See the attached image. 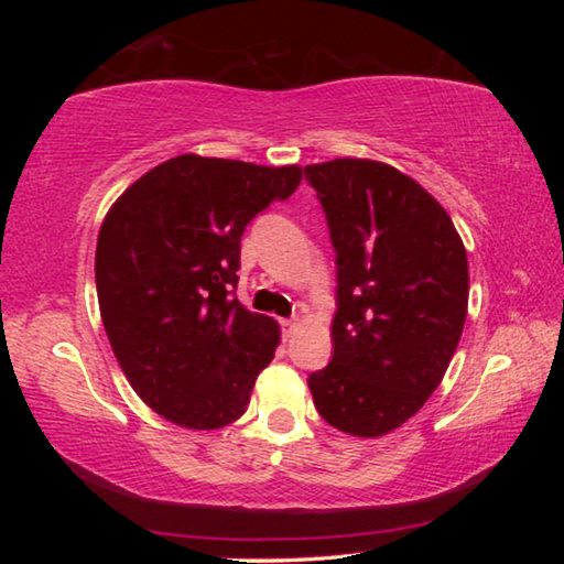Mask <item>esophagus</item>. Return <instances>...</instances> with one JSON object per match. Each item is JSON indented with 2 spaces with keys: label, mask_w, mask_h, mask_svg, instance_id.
Returning a JSON list of instances; mask_svg holds the SVG:
<instances>
[{
  "label": "esophagus",
  "mask_w": 564,
  "mask_h": 564,
  "mask_svg": "<svg viewBox=\"0 0 564 564\" xmlns=\"http://www.w3.org/2000/svg\"><path fill=\"white\" fill-rule=\"evenodd\" d=\"M295 328L293 321H281V330H283V338H291V333Z\"/></svg>",
  "instance_id": "34e87169"
}]
</instances>
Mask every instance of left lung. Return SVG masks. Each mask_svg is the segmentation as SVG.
Here are the masks:
<instances>
[{"label":"left lung","instance_id":"obj_1","mask_svg":"<svg viewBox=\"0 0 564 564\" xmlns=\"http://www.w3.org/2000/svg\"><path fill=\"white\" fill-rule=\"evenodd\" d=\"M336 251L333 358L308 376L321 417L378 437L441 386L467 316V256L445 208L398 169L336 159L303 169Z\"/></svg>","mask_w":564,"mask_h":564}]
</instances>
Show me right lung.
<instances>
[{
	"label": "right lung",
	"mask_w": 564,
	"mask_h": 564,
	"mask_svg": "<svg viewBox=\"0 0 564 564\" xmlns=\"http://www.w3.org/2000/svg\"><path fill=\"white\" fill-rule=\"evenodd\" d=\"M299 184V166L184 154L104 218L94 263L104 328L131 388L171 423L214 431L246 413L279 323L234 295L241 236Z\"/></svg>",
	"instance_id": "right-lung-1"
}]
</instances>
